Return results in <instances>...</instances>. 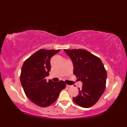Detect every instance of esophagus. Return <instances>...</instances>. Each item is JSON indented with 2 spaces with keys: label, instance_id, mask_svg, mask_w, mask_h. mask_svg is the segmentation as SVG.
Returning <instances> with one entry per match:
<instances>
[{
  "label": "esophagus",
  "instance_id": "esophagus-1",
  "mask_svg": "<svg viewBox=\"0 0 127 127\" xmlns=\"http://www.w3.org/2000/svg\"><path fill=\"white\" fill-rule=\"evenodd\" d=\"M66 87H71L72 86L69 85H66Z\"/></svg>",
  "mask_w": 127,
  "mask_h": 127
}]
</instances>
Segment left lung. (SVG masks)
<instances>
[{
    "label": "left lung",
    "mask_w": 127,
    "mask_h": 127,
    "mask_svg": "<svg viewBox=\"0 0 127 127\" xmlns=\"http://www.w3.org/2000/svg\"><path fill=\"white\" fill-rule=\"evenodd\" d=\"M71 58L74 74L83 83L79 95L74 101L79 106L88 108L100 98L106 87L107 74L103 63L98 57L82 49L64 50Z\"/></svg>",
    "instance_id": "obj_1"
}]
</instances>
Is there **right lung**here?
Returning a JSON list of instances; mask_svg holds the SVG:
<instances>
[{"label": "right lung", "mask_w": 127, "mask_h": 127, "mask_svg": "<svg viewBox=\"0 0 127 127\" xmlns=\"http://www.w3.org/2000/svg\"><path fill=\"white\" fill-rule=\"evenodd\" d=\"M60 50L41 49L24 62L21 69L20 81L26 96L34 104L47 107L57 99L61 91L66 87L63 81H46L51 66L50 59Z\"/></svg>", "instance_id": "right-lung-1"}]
</instances>
